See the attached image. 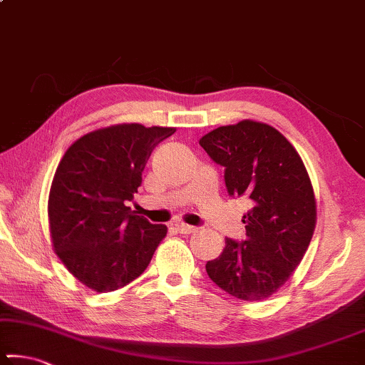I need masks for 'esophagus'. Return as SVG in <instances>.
<instances>
[{
  "label": "esophagus",
  "mask_w": 365,
  "mask_h": 365,
  "mask_svg": "<svg viewBox=\"0 0 365 365\" xmlns=\"http://www.w3.org/2000/svg\"><path fill=\"white\" fill-rule=\"evenodd\" d=\"M174 229H176L179 234H192V232L197 230V227L187 224H174Z\"/></svg>",
  "instance_id": "esophagus-1"
}]
</instances>
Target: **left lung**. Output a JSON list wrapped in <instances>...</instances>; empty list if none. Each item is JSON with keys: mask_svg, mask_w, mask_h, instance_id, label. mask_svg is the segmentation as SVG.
<instances>
[{"mask_svg": "<svg viewBox=\"0 0 365 365\" xmlns=\"http://www.w3.org/2000/svg\"><path fill=\"white\" fill-rule=\"evenodd\" d=\"M199 145L224 166L230 197L245 195L252 202L244 214L245 239H225L205 272L234 298L265 299L292 277L313 237L316 202L308 171L293 145L258 121L219 126Z\"/></svg>", "mask_w": 365, "mask_h": 365, "instance_id": "left-lung-1", "label": "left lung"}]
</instances>
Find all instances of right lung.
<instances>
[{
    "label": "right lung",
    "instance_id": "1",
    "mask_svg": "<svg viewBox=\"0 0 365 365\" xmlns=\"http://www.w3.org/2000/svg\"><path fill=\"white\" fill-rule=\"evenodd\" d=\"M174 131L108 126L78 138L57 166L47 205L52 245L93 292H113L138 278L166 237V225L151 224L126 202L138 192L151 151Z\"/></svg>",
    "mask_w": 365,
    "mask_h": 365
}]
</instances>
